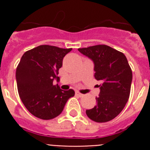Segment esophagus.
I'll return each instance as SVG.
<instances>
[{
	"mask_svg": "<svg viewBox=\"0 0 150 150\" xmlns=\"http://www.w3.org/2000/svg\"><path fill=\"white\" fill-rule=\"evenodd\" d=\"M75 95H76V96H79V97H82V96H84L83 94L80 93H79V91H76V92H75Z\"/></svg>",
	"mask_w": 150,
	"mask_h": 150,
	"instance_id": "obj_1",
	"label": "esophagus"
}]
</instances>
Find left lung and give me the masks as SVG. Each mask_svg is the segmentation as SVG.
<instances>
[{"label":"left lung","mask_w":150,"mask_h":150,"mask_svg":"<svg viewBox=\"0 0 150 150\" xmlns=\"http://www.w3.org/2000/svg\"><path fill=\"white\" fill-rule=\"evenodd\" d=\"M78 50L94 64V77L100 82L97 104L86 110L93 121L102 123L116 117L128 102L132 71L123 53L107 45H96Z\"/></svg>","instance_id":"1"}]
</instances>
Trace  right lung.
<instances>
[{
    "label": "right lung",
    "mask_w": 150,
    "mask_h": 150,
    "mask_svg": "<svg viewBox=\"0 0 150 150\" xmlns=\"http://www.w3.org/2000/svg\"><path fill=\"white\" fill-rule=\"evenodd\" d=\"M72 50L41 45L22 55L16 68L18 92L26 109L38 118L50 120L63 111L75 91L62 90L53 82L57 76L64 57Z\"/></svg>",
    "instance_id": "1"
}]
</instances>
